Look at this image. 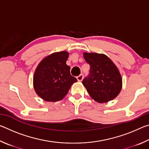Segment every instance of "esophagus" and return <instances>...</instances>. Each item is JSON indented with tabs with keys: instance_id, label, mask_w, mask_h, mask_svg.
Returning <instances> with one entry per match:
<instances>
[{
	"instance_id": "1",
	"label": "esophagus",
	"mask_w": 149,
	"mask_h": 149,
	"mask_svg": "<svg viewBox=\"0 0 149 149\" xmlns=\"http://www.w3.org/2000/svg\"><path fill=\"white\" fill-rule=\"evenodd\" d=\"M83 79H84V75L83 74H81L79 75V76L77 77V79L78 81H81Z\"/></svg>"
}]
</instances>
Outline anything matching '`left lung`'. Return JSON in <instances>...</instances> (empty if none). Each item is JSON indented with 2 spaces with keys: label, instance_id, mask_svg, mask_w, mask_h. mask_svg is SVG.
<instances>
[{
  "label": "left lung",
  "instance_id": "1",
  "mask_svg": "<svg viewBox=\"0 0 149 149\" xmlns=\"http://www.w3.org/2000/svg\"><path fill=\"white\" fill-rule=\"evenodd\" d=\"M84 57L90 65V71L82 84L91 97L99 103L115 99L122 87V76L118 68L104 54L84 52Z\"/></svg>",
  "mask_w": 149,
  "mask_h": 149
}]
</instances>
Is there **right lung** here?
I'll return each mask as SVG.
<instances>
[{"mask_svg":"<svg viewBox=\"0 0 149 149\" xmlns=\"http://www.w3.org/2000/svg\"><path fill=\"white\" fill-rule=\"evenodd\" d=\"M69 53L57 52L45 57L35 70L33 87L35 92L46 101L56 102L67 95L74 83L77 81L70 74L66 64Z\"/></svg>","mask_w":149,"mask_h":149,"instance_id":"1","label":"right lung"}]
</instances>
